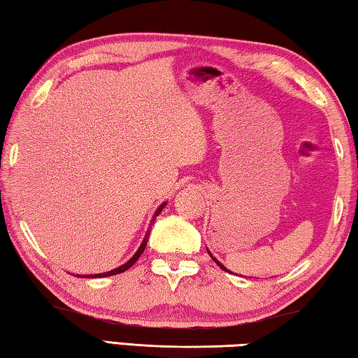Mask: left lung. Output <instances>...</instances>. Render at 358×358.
I'll return each instance as SVG.
<instances>
[{
	"instance_id": "left-lung-1",
	"label": "left lung",
	"mask_w": 358,
	"mask_h": 358,
	"mask_svg": "<svg viewBox=\"0 0 358 358\" xmlns=\"http://www.w3.org/2000/svg\"><path fill=\"white\" fill-rule=\"evenodd\" d=\"M211 257H213V256H211ZM213 260H215V262H216V264H217V265H220V266H221V268H222V270H226V266H224V265H221V264H220V262H217V260H216V259H215V257H213Z\"/></svg>"
}]
</instances>
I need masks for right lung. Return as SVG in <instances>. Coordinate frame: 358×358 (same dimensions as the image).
Returning <instances> with one entry per match:
<instances>
[{
    "label": "right lung",
    "mask_w": 358,
    "mask_h": 358,
    "mask_svg": "<svg viewBox=\"0 0 358 358\" xmlns=\"http://www.w3.org/2000/svg\"><path fill=\"white\" fill-rule=\"evenodd\" d=\"M164 205H166V203H162V205H161V207H159V208H157V211H156V213H155V216H157V215H159V213H161V210H162V208H164ZM148 235H150V234H147V235H145V238H143V241H142V245H141V248H138V250H137V252H136V254H134V256H132V257H131V259L128 260V262H126L124 265H121V266H118V268H115V270H112V271H106V273H99V275H83L82 278H106V276H112V275H118V273H123V271H126V270H128V268H129V266H132V265H134V264L137 262V259L142 256V252H143V250H145V246H147V240H148Z\"/></svg>",
    "instance_id": "right-lung-1"
}]
</instances>
